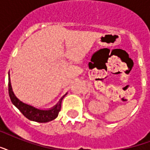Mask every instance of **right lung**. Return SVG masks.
<instances>
[{
	"label": "right lung",
	"instance_id": "obj_1",
	"mask_svg": "<svg viewBox=\"0 0 150 150\" xmlns=\"http://www.w3.org/2000/svg\"><path fill=\"white\" fill-rule=\"evenodd\" d=\"M8 93L12 104L21 112L22 114L26 118L30 120L38 122V123H47V122L53 120L57 118L59 114V112L60 111V108H61L62 100L67 93H66V94L63 96L57 105H55L52 108H49V109L38 108L34 106L28 105L27 103L23 102L15 95L14 92L12 90V87H11L10 75L8 73Z\"/></svg>",
	"mask_w": 150,
	"mask_h": 150
}]
</instances>
